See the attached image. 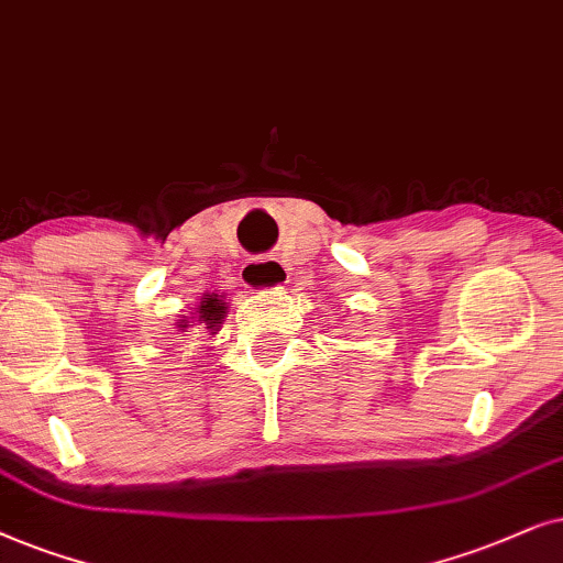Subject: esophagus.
Masks as SVG:
<instances>
[{"mask_svg":"<svg viewBox=\"0 0 563 563\" xmlns=\"http://www.w3.org/2000/svg\"><path fill=\"white\" fill-rule=\"evenodd\" d=\"M242 283L254 294H273L288 283V269L275 257L250 260L242 267Z\"/></svg>","mask_w":563,"mask_h":563,"instance_id":"34e87169","label":"esophagus"}]
</instances>
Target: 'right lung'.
<instances>
[{"label":"right lung","instance_id":"right-lung-1","mask_svg":"<svg viewBox=\"0 0 563 563\" xmlns=\"http://www.w3.org/2000/svg\"><path fill=\"white\" fill-rule=\"evenodd\" d=\"M227 301H223V296L219 294H206L200 298L198 309L190 311L192 317H179L175 321L177 332H190V329H206L208 334H219V329L223 324V319H227Z\"/></svg>","mask_w":563,"mask_h":563}]
</instances>
